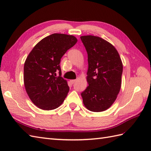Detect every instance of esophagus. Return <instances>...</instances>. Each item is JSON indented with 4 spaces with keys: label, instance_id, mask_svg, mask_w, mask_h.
<instances>
[{
    "label": "esophagus",
    "instance_id": "1",
    "mask_svg": "<svg viewBox=\"0 0 151 151\" xmlns=\"http://www.w3.org/2000/svg\"><path fill=\"white\" fill-rule=\"evenodd\" d=\"M76 82V80H70V82L72 84H75V83Z\"/></svg>",
    "mask_w": 151,
    "mask_h": 151
}]
</instances>
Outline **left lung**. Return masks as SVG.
Segmentation results:
<instances>
[{
  "label": "left lung",
  "instance_id": "8db88e82",
  "mask_svg": "<svg viewBox=\"0 0 151 151\" xmlns=\"http://www.w3.org/2000/svg\"><path fill=\"white\" fill-rule=\"evenodd\" d=\"M88 53V86L81 95L86 108L106 110L119 93L123 63L117 50L107 41L94 36H81Z\"/></svg>",
  "mask_w": 151,
  "mask_h": 151
}]
</instances>
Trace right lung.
<instances>
[{
	"label": "right lung",
	"instance_id": "add662e5",
	"mask_svg": "<svg viewBox=\"0 0 151 151\" xmlns=\"http://www.w3.org/2000/svg\"><path fill=\"white\" fill-rule=\"evenodd\" d=\"M76 42L77 39L73 36L53 34L41 40L28 54L24 65V87L38 108L54 110L65 100L69 87L61 76L60 63L67 50Z\"/></svg>",
	"mask_w": 151,
	"mask_h": 151
}]
</instances>
